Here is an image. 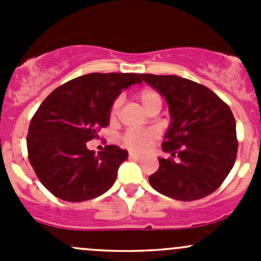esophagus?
I'll return each mask as SVG.
<instances>
[{"label": "esophagus", "mask_w": 261, "mask_h": 261, "mask_svg": "<svg viewBox=\"0 0 261 261\" xmlns=\"http://www.w3.org/2000/svg\"><path fill=\"white\" fill-rule=\"evenodd\" d=\"M128 158H130L131 160H139V159H141V155H139V154H136V152H130V155H128Z\"/></svg>", "instance_id": "obj_1"}]
</instances>
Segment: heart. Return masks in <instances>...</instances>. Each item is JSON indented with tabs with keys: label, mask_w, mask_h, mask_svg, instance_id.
Returning <instances> with one entry per match:
<instances>
[{
	"label": "heart",
	"mask_w": 261,
	"mask_h": 261,
	"mask_svg": "<svg viewBox=\"0 0 261 261\" xmlns=\"http://www.w3.org/2000/svg\"><path fill=\"white\" fill-rule=\"evenodd\" d=\"M138 99L146 112L155 105H162L159 93L151 88H143L139 91ZM118 107H120V99H116L111 107V118H114L117 114ZM155 138L156 133L154 130H130L122 136V143L134 151H143L155 140Z\"/></svg>",
	"instance_id": "heart-1"
}]
</instances>
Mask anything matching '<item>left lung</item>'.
<instances>
[{"label":"left lung","instance_id":"8db88e82","mask_svg":"<svg viewBox=\"0 0 261 261\" xmlns=\"http://www.w3.org/2000/svg\"><path fill=\"white\" fill-rule=\"evenodd\" d=\"M169 107L170 125L159 159L149 177L152 188L178 201L213 193L232 169L238 154L236 121L230 107L211 89L178 75L140 74Z\"/></svg>","mask_w":261,"mask_h":261}]
</instances>
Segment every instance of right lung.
<instances>
[{
  "label": "right lung",
  "mask_w": 261,
  "mask_h": 261,
  "mask_svg": "<svg viewBox=\"0 0 261 261\" xmlns=\"http://www.w3.org/2000/svg\"><path fill=\"white\" fill-rule=\"evenodd\" d=\"M136 73H91L67 82L40 105L29 126L28 152L39 180L58 198L82 202L114 186L127 150L116 145L94 154L88 141L107 127L121 92L141 83Z\"/></svg>",
  "instance_id": "obj_1"
}]
</instances>
